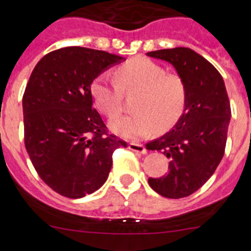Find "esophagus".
Instances as JSON below:
<instances>
[{
  "label": "esophagus",
  "instance_id": "esophagus-1",
  "mask_svg": "<svg viewBox=\"0 0 251 251\" xmlns=\"http://www.w3.org/2000/svg\"><path fill=\"white\" fill-rule=\"evenodd\" d=\"M128 149H130L131 151H135V152H139V153L148 152L145 146L141 145V144H136V142H130V144H128Z\"/></svg>",
  "mask_w": 251,
  "mask_h": 251
}]
</instances>
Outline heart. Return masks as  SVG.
<instances>
[{
	"instance_id": "obj_1",
	"label": "heart",
	"mask_w": 251,
	"mask_h": 251,
	"mask_svg": "<svg viewBox=\"0 0 251 251\" xmlns=\"http://www.w3.org/2000/svg\"><path fill=\"white\" fill-rule=\"evenodd\" d=\"M139 91L134 114L110 121L115 134L124 139L140 140L155 131L173 127L184 114L187 85L177 74H168L161 65L146 57H135L120 65L111 74H101L91 85V94L99 109L109 117L121 114L124 92Z\"/></svg>"
}]
</instances>
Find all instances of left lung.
Segmentation results:
<instances>
[{
	"label": "left lung",
	"mask_w": 251,
	"mask_h": 251,
	"mask_svg": "<svg viewBox=\"0 0 251 251\" xmlns=\"http://www.w3.org/2000/svg\"><path fill=\"white\" fill-rule=\"evenodd\" d=\"M175 67L187 85V103L169 132L146 144L170 159L169 173L149 177L151 189L170 199L189 196L215 173L224 156L231 110L225 83L218 70L187 47L146 53Z\"/></svg>",
	"instance_id": "1"
}]
</instances>
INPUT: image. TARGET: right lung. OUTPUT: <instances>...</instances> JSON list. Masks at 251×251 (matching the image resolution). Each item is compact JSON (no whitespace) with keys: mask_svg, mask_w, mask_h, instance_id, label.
I'll list each match as a JSON object with an SVG mask.
<instances>
[{"mask_svg":"<svg viewBox=\"0 0 251 251\" xmlns=\"http://www.w3.org/2000/svg\"><path fill=\"white\" fill-rule=\"evenodd\" d=\"M125 58L86 47L45 55L22 98L25 146L32 165L53 191L80 199L109 177L112 153L127 144L110 135L92 107L91 83Z\"/></svg>","mask_w":251,"mask_h":251,"instance_id":"obj_1","label":"right lung"}]
</instances>
